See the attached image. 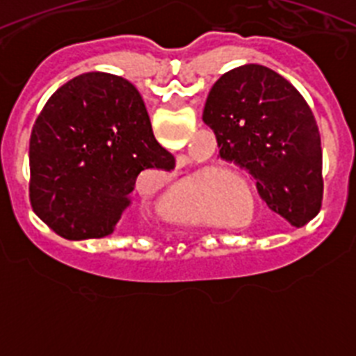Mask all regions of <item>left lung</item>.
<instances>
[{
    "mask_svg": "<svg viewBox=\"0 0 356 356\" xmlns=\"http://www.w3.org/2000/svg\"><path fill=\"white\" fill-rule=\"evenodd\" d=\"M203 121L221 159L246 169L267 207L296 228L319 213L323 149L312 110L291 81L246 64L225 72L207 97Z\"/></svg>",
    "mask_w": 356,
    "mask_h": 356,
    "instance_id": "1",
    "label": "left lung"
}]
</instances>
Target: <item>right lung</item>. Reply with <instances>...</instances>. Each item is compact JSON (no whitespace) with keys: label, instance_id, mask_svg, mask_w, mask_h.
<instances>
[{"label":"right lung","instance_id":"1","mask_svg":"<svg viewBox=\"0 0 356 356\" xmlns=\"http://www.w3.org/2000/svg\"><path fill=\"white\" fill-rule=\"evenodd\" d=\"M139 90L108 72H85L56 90L30 137V203L69 241L102 238L130 207L143 171H171Z\"/></svg>","mask_w":356,"mask_h":356}]
</instances>
